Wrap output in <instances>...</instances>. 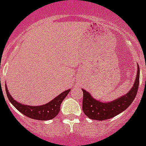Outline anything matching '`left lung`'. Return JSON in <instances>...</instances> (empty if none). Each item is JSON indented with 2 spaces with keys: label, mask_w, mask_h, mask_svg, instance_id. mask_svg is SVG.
<instances>
[{
  "label": "left lung",
  "mask_w": 146,
  "mask_h": 146,
  "mask_svg": "<svg viewBox=\"0 0 146 146\" xmlns=\"http://www.w3.org/2000/svg\"><path fill=\"white\" fill-rule=\"evenodd\" d=\"M138 66L137 77L133 86L128 93L120 97L116 100L108 103H104L94 99L89 92L82 89L83 100H82V110L85 115L91 119L98 121H104L106 119L115 117L117 115L126 110L132 102L134 100L138 91L139 83V67Z\"/></svg>",
  "instance_id": "8db88e82"
}]
</instances>
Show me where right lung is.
Wrapping results in <instances>:
<instances>
[{
    "label": "right lung",
    "mask_w": 146,
    "mask_h": 146,
    "mask_svg": "<svg viewBox=\"0 0 146 146\" xmlns=\"http://www.w3.org/2000/svg\"><path fill=\"white\" fill-rule=\"evenodd\" d=\"M5 88L8 99L10 103L15 106V109H17L20 112H22V114L28 118L40 121L50 120V119L54 118L58 114L61 103L64 99L67 97L68 93L70 92V89L64 91L63 93L60 94L58 96H57L56 98H54L52 100H51L46 104L41 105V106H33L24 105V104L15 101L8 92L7 85H6Z\"/></svg>",
    "instance_id": "obj_1"
}]
</instances>
